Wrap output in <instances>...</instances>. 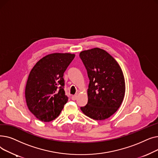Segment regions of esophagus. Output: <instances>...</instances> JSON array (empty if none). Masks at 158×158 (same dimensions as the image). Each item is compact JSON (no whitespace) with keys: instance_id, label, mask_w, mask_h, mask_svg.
Instances as JSON below:
<instances>
[{"instance_id":"esophagus-1","label":"esophagus","mask_w":158,"mask_h":158,"mask_svg":"<svg viewBox=\"0 0 158 158\" xmlns=\"http://www.w3.org/2000/svg\"><path fill=\"white\" fill-rule=\"evenodd\" d=\"M77 98V96L76 95H72V99L73 101L76 100Z\"/></svg>"}]
</instances>
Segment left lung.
Wrapping results in <instances>:
<instances>
[{"label": "left lung", "instance_id": "1", "mask_svg": "<svg viewBox=\"0 0 158 158\" xmlns=\"http://www.w3.org/2000/svg\"><path fill=\"white\" fill-rule=\"evenodd\" d=\"M89 83L88 103L81 110L96 120L110 117L120 106L125 95V79L120 65L104 50L94 48L81 52Z\"/></svg>", "mask_w": 158, "mask_h": 158}]
</instances>
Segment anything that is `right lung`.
<instances>
[{
	"mask_svg": "<svg viewBox=\"0 0 158 158\" xmlns=\"http://www.w3.org/2000/svg\"><path fill=\"white\" fill-rule=\"evenodd\" d=\"M75 54L54 53L41 58L29 75L25 90L29 111L44 122L60 115L68 97L64 90V72Z\"/></svg>",
	"mask_w": 158,
	"mask_h": 158,
	"instance_id": "obj_1",
	"label": "right lung"
}]
</instances>
